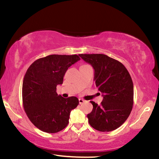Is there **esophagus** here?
<instances>
[{"label":"esophagus","instance_id":"1","mask_svg":"<svg viewBox=\"0 0 159 159\" xmlns=\"http://www.w3.org/2000/svg\"><path fill=\"white\" fill-rule=\"evenodd\" d=\"M79 104H82V103H83V102H84L85 101L83 100V99H79Z\"/></svg>","mask_w":159,"mask_h":159}]
</instances>
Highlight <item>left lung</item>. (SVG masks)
<instances>
[{
	"mask_svg": "<svg viewBox=\"0 0 159 159\" xmlns=\"http://www.w3.org/2000/svg\"><path fill=\"white\" fill-rule=\"evenodd\" d=\"M95 70V86L102 93L100 105L91 101L93 111L87 115L95 130L109 132L119 128L130 115L133 105V83L122 63L103 54H80Z\"/></svg>",
	"mask_w": 159,
	"mask_h": 159,
	"instance_id": "8db88e82",
	"label": "left lung"
}]
</instances>
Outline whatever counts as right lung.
I'll use <instances>...</instances> for the list:
<instances>
[{
  "label": "right lung",
  "mask_w": 159,
  "mask_h": 159,
  "mask_svg": "<svg viewBox=\"0 0 159 159\" xmlns=\"http://www.w3.org/2000/svg\"><path fill=\"white\" fill-rule=\"evenodd\" d=\"M80 60L77 55H51L36 60L26 71L22 84L23 106L39 130L55 133L68 125L70 113L79 105V99L64 98L56 90L63 83L69 67Z\"/></svg>",
  "instance_id": "obj_1"
}]
</instances>
